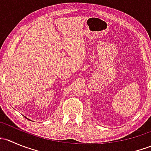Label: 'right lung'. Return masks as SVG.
I'll return each instance as SVG.
<instances>
[{
	"instance_id": "1",
	"label": "right lung",
	"mask_w": 151,
	"mask_h": 151,
	"mask_svg": "<svg viewBox=\"0 0 151 151\" xmlns=\"http://www.w3.org/2000/svg\"><path fill=\"white\" fill-rule=\"evenodd\" d=\"M25 118H26V117H25Z\"/></svg>"
}]
</instances>
